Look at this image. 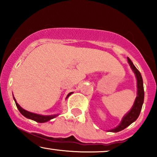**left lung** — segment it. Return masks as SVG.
<instances>
[{"mask_svg":"<svg viewBox=\"0 0 157 157\" xmlns=\"http://www.w3.org/2000/svg\"><path fill=\"white\" fill-rule=\"evenodd\" d=\"M128 62L129 66L132 71H134L135 77L136 79V87H137V95H136V99L134 105L131 108L130 111H128L125 116L122 119L121 122L119 125L114 128L110 130L111 132L117 133L119 131L124 130L125 128L129 126L131 123H133L134 121H136V119L138 118L140 115V111H141L142 104L144 102V87H143V81H142V77L141 74L138 71V69L135 67V66L133 64L130 59L128 57Z\"/></svg>","mask_w":157,"mask_h":157,"instance_id":"left-lung-1","label":"left lung"}]
</instances>
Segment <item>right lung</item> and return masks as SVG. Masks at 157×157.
Returning <instances> with one entry per match:
<instances>
[{
	"instance_id": "right-lung-1",
	"label": "right lung",
	"mask_w": 157,
	"mask_h": 157,
	"mask_svg": "<svg viewBox=\"0 0 157 157\" xmlns=\"http://www.w3.org/2000/svg\"><path fill=\"white\" fill-rule=\"evenodd\" d=\"M72 93L73 92H70L69 94H68L67 96H66V99H67L68 97H69ZM13 99H14V100H15L16 106H17V109L19 110V111L21 112V114L23 115L25 117L30 119V120H34V121L40 122V123H43V122H46L49 121V120H52V119H54L59 115V113H57V114H52V115H41V114H37V113H35L30 112V111H26V110L23 109L22 107H21L19 104L17 102V101H16L15 98L14 97V96H13Z\"/></svg>"
}]
</instances>
